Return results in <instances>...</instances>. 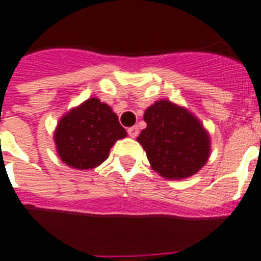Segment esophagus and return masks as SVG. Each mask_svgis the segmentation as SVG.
Instances as JSON below:
<instances>
[{
	"mask_svg": "<svg viewBox=\"0 0 261 261\" xmlns=\"http://www.w3.org/2000/svg\"><path fill=\"white\" fill-rule=\"evenodd\" d=\"M127 133L131 138H137L138 134H139V128H138V126H133V127L128 128Z\"/></svg>",
	"mask_w": 261,
	"mask_h": 261,
	"instance_id": "1",
	"label": "esophagus"
}]
</instances>
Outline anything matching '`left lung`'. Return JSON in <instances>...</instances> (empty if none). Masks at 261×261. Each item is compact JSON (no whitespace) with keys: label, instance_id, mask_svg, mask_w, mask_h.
Wrapping results in <instances>:
<instances>
[{"label":"left lung","instance_id":"obj_1","mask_svg":"<svg viewBox=\"0 0 261 261\" xmlns=\"http://www.w3.org/2000/svg\"><path fill=\"white\" fill-rule=\"evenodd\" d=\"M137 140L147 153L151 168L168 180H184L207 163L212 149L209 131L187 108L159 99L146 109Z\"/></svg>","mask_w":261,"mask_h":261}]
</instances>
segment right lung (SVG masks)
Instances as JSON below:
<instances>
[{
  "label": "right lung",
  "instance_id": "1",
  "mask_svg": "<svg viewBox=\"0 0 261 261\" xmlns=\"http://www.w3.org/2000/svg\"><path fill=\"white\" fill-rule=\"evenodd\" d=\"M127 137L118 115L97 97L65 113L54 131L56 152L64 164L88 171L102 164L117 140Z\"/></svg>",
  "mask_w": 261,
  "mask_h": 261
}]
</instances>
